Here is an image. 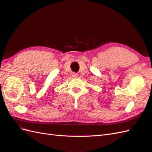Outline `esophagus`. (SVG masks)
<instances>
[{"mask_svg": "<svg viewBox=\"0 0 152 152\" xmlns=\"http://www.w3.org/2000/svg\"><path fill=\"white\" fill-rule=\"evenodd\" d=\"M72 76L73 78H77V76H78V74H77V73H73L72 74Z\"/></svg>", "mask_w": 152, "mask_h": 152, "instance_id": "34e87169", "label": "esophagus"}]
</instances>
